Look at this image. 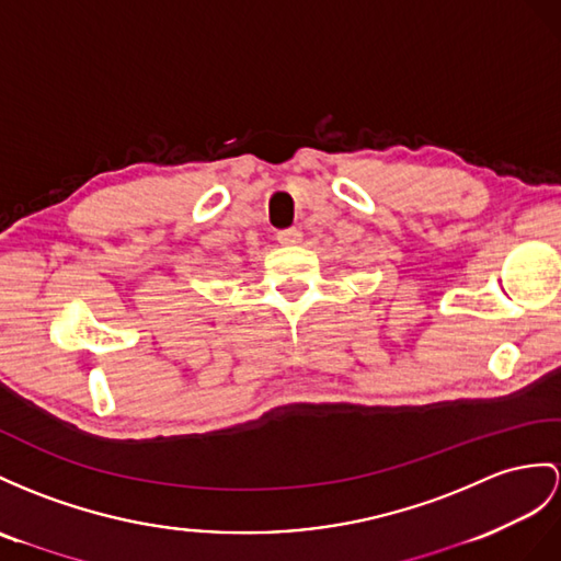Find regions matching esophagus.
I'll use <instances>...</instances> for the list:
<instances>
[{
	"mask_svg": "<svg viewBox=\"0 0 561 561\" xmlns=\"http://www.w3.org/2000/svg\"><path fill=\"white\" fill-rule=\"evenodd\" d=\"M278 242H280V244H299V242H302V233H299L297 228L280 230V233H278Z\"/></svg>",
	"mask_w": 561,
	"mask_h": 561,
	"instance_id": "34e87169",
	"label": "esophagus"
}]
</instances>
